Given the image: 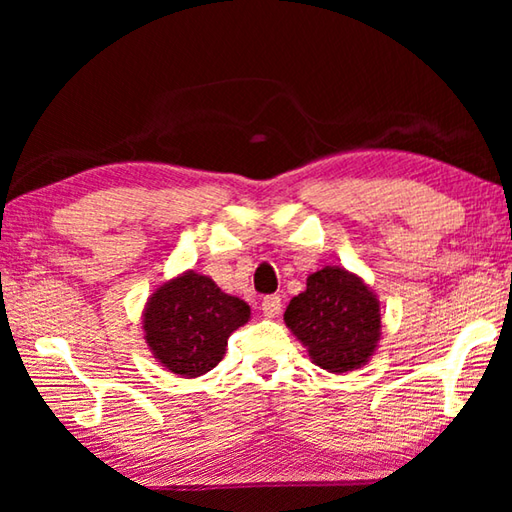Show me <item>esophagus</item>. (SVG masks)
<instances>
[{"instance_id": "34e87169", "label": "esophagus", "mask_w": 512, "mask_h": 512, "mask_svg": "<svg viewBox=\"0 0 512 512\" xmlns=\"http://www.w3.org/2000/svg\"><path fill=\"white\" fill-rule=\"evenodd\" d=\"M262 311H264L266 318L280 316V311H282V298H280V296H266L264 302H262Z\"/></svg>"}]
</instances>
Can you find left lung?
<instances>
[{"instance_id": "1", "label": "left lung", "mask_w": 512, "mask_h": 512, "mask_svg": "<svg viewBox=\"0 0 512 512\" xmlns=\"http://www.w3.org/2000/svg\"><path fill=\"white\" fill-rule=\"evenodd\" d=\"M284 323L327 372L366 366L381 339L379 300L359 275L325 266L307 277V289L284 311Z\"/></svg>"}]
</instances>
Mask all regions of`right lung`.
Wrapping results in <instances>:
<instances>
[{
    "mask_svg": "<svg viewBox=\"0 0 512 512\" xmlns=\"http://www.w3.org/2000/svg\"><path fill=\"white\" fill-rule=\"evenodd\" d=\"M250 307L223 293L212 277L185 271L160 284L142 311L144 341L160 366L185 379L223 359L230 334L246 325Z\"/></svg>",
    "mask_w": 512,
    "mask_h": 512,
    "instance_id": "1",
    "label": "right lung"
}]
</instances>
